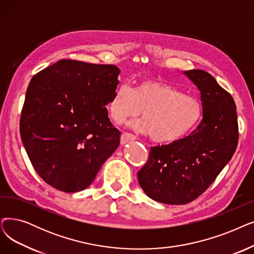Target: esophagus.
I'll return each instance as SVG.
<instances>
[{"instance_id":"obj_1","label":"esophagus","mask_w":254,"mask_h":254,"mask_svg":"<svg viewBox=\"0 0 254 254\" xmlns=\"http://www.w3.org/2000/svg\"><path fill=\"white\" fill-rule=\"evenodd\" d=\"M135 140H136V137L134 135L128 134V133H124L123 135H121V137H120V143L123 145L127 144V143H128V142L135 141Z\"/></svg>"}]
</instances>
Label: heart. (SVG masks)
I'll list each match as a JSON object with an SVG mask.
<instances>
[{
  "label": "heart",
  "instance_id": "obj_1",
  "mask_svg": "<svg viewBox=\"0 0 254 254\" xmlns=\"http://www.w3.org/2000/svg\"><path fill=\"white\" fill-rule=\"evenodd\" d=\"M108 114L117 125L140 115L130 126L157 143L169 144L189 135L198 125L202 107L195 97L162 81L142 79L133 88L119 85L107 104Z\"/></svg>",
  "mask_w": 254,
  "mask_h": 254
}]
</instances>
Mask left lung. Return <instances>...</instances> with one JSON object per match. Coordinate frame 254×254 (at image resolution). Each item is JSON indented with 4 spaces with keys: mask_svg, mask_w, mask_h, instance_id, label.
Segmentation results:
<instances>
[{
    "mask_svg": "<svg viewBox=\"0 0 254 254\" xmlns=\"http://www.w3.org/2000/svg\"><path fill=\"white\" fill-rule=\"evenodd\" d=\"M183 73L200 92V124L178 142L151 147L137 174L145 194L166 204H186L201 195L233 158L239 139L233 96L204 70Z\"/></svg>",
    "mask_w": 254,
    "mask_h": 254,
    "instance_id": "left-lung-1",
    "label": "left lung"
}]
</instances>
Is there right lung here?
Returning a JSON list of instances; mask_svg holds the SVG:
<instances>
[{
	"label": "right lung",
	"mask_w": 254,
	"mask_h": 254,
	"mask_svg": "<svg viewBox=\"0 0 254 254\" xmlns=\"http://www.w3.org/2000/svg\"><path fill=\"white\" fill-rule=\"evenodd\" d=\"M119 73L115 65L60 60L32 78L20 137L33 167L55 189H86L119 146L106 108Z\"/></svg>",
	"instance_id": "right-lung-1"
}]
</instances>
